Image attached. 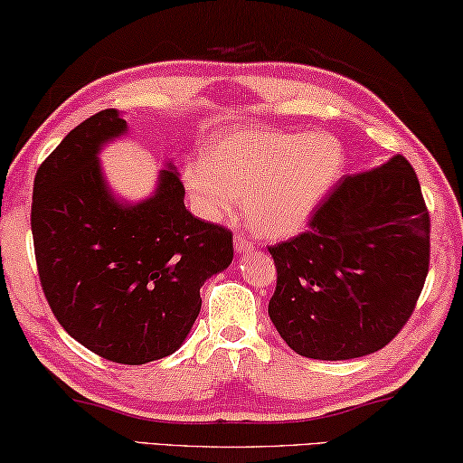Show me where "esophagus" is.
<instances>
[{"instance_id":"esophagus-1","label":"esophagus","mask_w":463,"mask_h":463,"mask_svg":"<svg viewBox=\"0 0 463 463\" xmlns=\"http://www.w3.org/2000/svg\"><path fill=\"white\" fill-rule=\"evenodd\" d=\"M234 250H237L239 253L250 251V250H253V241H251V239H247L245 234L237 232V234H234Z\"/></svg>"}]
</instances>
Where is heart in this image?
Returning a JSON list of instances; mask_svg holds the SVG:
<instances>
[{"label":"heart","instance_id":"b5f03b06","mask_svg":"<svg viewBox=\"0 0 463 463\" xmlns=\"http://www.w3.org/2000/svg\"><path fill=\"white\" fill-rule=\"evenodd\" d=\"M343 165L345 149L333 135L245 128L213 137L183 181L202 216H231L245 197L251 229L285 237L306 226Z\"/></svg>","mask_w":463,"mask_h":463}]
</instances>
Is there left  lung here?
<instances>
[{"mask_svg":"<svg viewBox=\"0 0 463 463\" xmlns=\"http://www.w3.org/2000/svg\"><path fill=\"white\" fill-rule=\"evenodd\" d=\"M298 237L270 245L268 314L312 360H354L389 345L410 320L430 264V216L403 156L345 176Z\"/></svg>","mask_w":463,"mask_h":463,"instance_id":"8db88e82","label":"left lung"}]
</instances>
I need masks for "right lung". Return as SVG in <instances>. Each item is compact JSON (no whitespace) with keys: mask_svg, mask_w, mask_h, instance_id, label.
<instances>
[{"mask_svg":"<svg viewBox=\"0 0 463 463\" xmlns=\"http://www.w3.org/2000/svg\"><path fill=\"white\" fill-rule=\"evenodd\" d=\"M127 120L101 109L39 165L31 229L39 280L61 328L103 360L139 365L175 354L202 309L199 288L232 261V232L184 208L175 170L156 195L122 205L98 151Z\"/></svg>","mask_w":463,"mask_h":463,"instance_id":"right-lung-1","label":"right lung"}]
</instances>
